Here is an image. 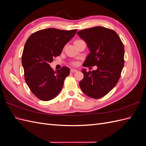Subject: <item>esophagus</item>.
<instances>
[{"label":"esophagus","instance_id":"obj_1","mask_svg":"<svg viewBox=\"0 0 146 146\" xmlns=\"http://www.w3.org/2000/svg\"><path fill=\"white\" fill-rule=\"evenodd\" d=\"M77 72V70L75 69H70V72L71 73H74V72Z\"/></svg>","mask_w":146,"mask_h":146}]
</instances>
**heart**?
Returning a JSON list of instances; mask_svg holds the SVG:
<instances>
[{
  "instance_id": "obj_1",
  "label": "heart",
  "mask_w": 146,
  "mask_h": 146,
  "mask_svg": "<svg viewBox=\"0 0 146 146\" xmlns=\"http://www.w3.org/2000/svg\"><path fill=\"white\" fill-rule=\"evenodd\" d=\"M74 64H76V63H74Z\"/></svg>"
}]
</instances>
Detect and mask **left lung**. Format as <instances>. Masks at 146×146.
<instances>
[{"label": "left lung", "mask_w": 146, "mask_h": 146, "mask_svg": "<svg viewBox=\"0 0 146 146\" xmlns=\"http://www.w3.org/2000/svg\"><path fill=\"white\" fill-rule=\"evenodd\" d=\"M79 36L89 47L83 66H97L98 69L82 72L84 77L80 87L88 96L93 99L102 98L116 86L124 65V47L114 30L102 27H94L79 31Z\"/></svg>", "instance_id": "8db88e82"}]
</instances>
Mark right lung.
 Here are the masks:
<instances>
[{
	"mask_svg": "<svg viewBox=\"0 0 146 146\" xmlns=\"http://www.w3.org/2000/svg\"><path fill=\"white\" fill-rule=\"evenodd\" d=\"M77 31L54 28L41 30L31 35L26 41L22 55L25 80L39 99L52 100L62 89L70 69L63 66L54 71L49 63L61 54Z\"/></svg>",
	"mask_w": 146,
	"mask_h": 146,
	"instance_id": "1",
	"label": "right lung"
}]
</instances>
